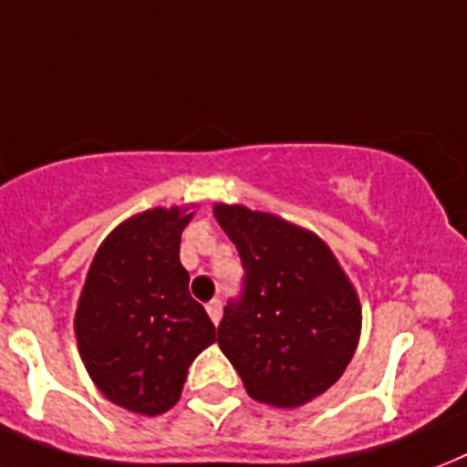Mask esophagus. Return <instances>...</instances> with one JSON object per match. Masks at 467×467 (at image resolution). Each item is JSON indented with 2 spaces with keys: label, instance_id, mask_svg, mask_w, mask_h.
Instances as JSON below:
<instances>
[{
  "label": "esophagus",
  "instance_id": "34e87169",
  "mask_svg": "<svg viewBox=\"0 0 467 467\" xmlns=\"http://www.w3.org/2000/svg\"><path fill=\"white\" fill-rule=\"evenodd\" d=\"M206 312H208V317H211V321H213V324L218 326V321H221V317H223L221 299H213V302H208Z\"/></svg>",
  "mask_w": 467,
  "mask_h": 467
}]
</instances>
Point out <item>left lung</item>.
<instances>
[{"label": "left lung", "instance_id": "obj_1", "mask_svg": "<svg viewBox=\"0 0 467 467\" xmlns=\"http://www.w3.org/2000/svg\"><path fill=\"white\" fill-rule=\"evenodd\" d=\"M213 215L244 266V293L227 302L218 326L221 350L254 400L309 403L358 350V290L312 230L237 203H215Z\"/></svg>", "mask_w": 467, "mask_h": 467}]
</instances>
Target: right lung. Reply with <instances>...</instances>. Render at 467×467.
I'll return each mask as SVG.
<instances>
[{"mask_svg": "<svg viewBox=\"0 0 467 467\" xmlns=\"http://www.w3.org/2000/svg\"><path fill=\"white\" fill-rule=\"evenodd\" d=\"M194 206L150 208L98 246L74 317L78 355L102 396L136 415H162L187 369L215 340L206 309L189 295L182 230Z\"/></svg>", "mask_w": 467, "mask_h": 467, "instance_id": "right-lung-1", "label": "right lung"}]
</instances>
